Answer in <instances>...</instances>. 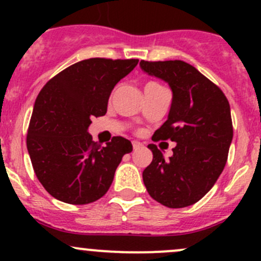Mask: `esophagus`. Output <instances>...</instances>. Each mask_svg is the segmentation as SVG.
I'll use <instances>...</instances> for the list:
<instances>
[{"instance_id": "esophagus-1", "label": "esophagus", "mask_w": 261, "mask_h": 261, "mask_svg": "<svg viewBox=\"0 0 261 261\" xmlns=\"http://www.w3.org/2000/svg\"><path fill=\"white\" fill-rule=\"evenodd\" d=\"M133 147H134V150L141 149V147H143V144L139 143V141H133Z\"/></svg>"}]
</instances>
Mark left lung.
<instances>
[{
    "instance_id": "1",
    "label": "left lung",
    "mask_w": 261,
    "mask_h": 261,
    "mask_svg": "<svg viewBox=\"0 0 261 261\" xmlns=\"http://www.w3.org/2000/svg\"><path fill=\"white\" fill-rule=\"evenodd\" d=\"M147 74L165 81L173 92L168 120L152 140L177 143L168 160L154 144L152 162L143 172L147 193L169 208L198 202L225 168L233 136L230 103L223 92L193 65L181 60L145 62Z\"/></svg>"
}]
</instances>
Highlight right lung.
<instances>
[{"instance_id":"add662e5","label":"right lung","mask_w":261,"mask_h":261,"mask_svg":"<svg viewBox=\"0 0 261 261\" xmlns=\"http://www.w3.org/2000/svg\"><path fill=\"white\" fill-rule=\"evenodd\" d=\"M139 59L91 58L65 68L43 87L26 136L31 164L46 192L70 204L106 194L116 168L133 151L131 141L114 136L105 146L88 134L92 117L106 115L116 84Z\"/></svg>"}]
</instances>
